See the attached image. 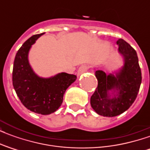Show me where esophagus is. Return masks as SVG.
Masks as SVG:
<instances>
[{"mask_svg": "<svg viewBox=\"0 0 150 150\" xmlns=\"http://www.w3.org/2000/svg\"><path fill=\"white\" fill-rule=\"evenodd\" d=\"M88 70V67L87 65H82L81 67H79V68L78 71H77V75H82L83 73H84Z\"/></svg>", "mask_w": 150, "mask_h": 150, "instance_id": "1", "label": "esophagus"}]
</instances>
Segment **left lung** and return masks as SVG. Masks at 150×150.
<instances>
[{
    "label": "left lung",
    "instance_id": "1",
    "mask_svg": "<svg viewBox=\"0 0 150 150\" xmlns=\"http://www.w3.org/2000/svg\"><path fill=\"white\" fill-rule=\"evenodd\" d=\"M118 52L124 65L113 74L96 71L98 87L91 97V106L103 116H116L128 110L135 101L142 83V71L136 50L125 40L119 39Z\"/></svg>",
    "mask_w": 150,
    "mask_h": 150
}]
</instances>
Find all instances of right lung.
<instances>
[{
  "label": "right lung",
  "mask_w": 150,
  "mask_h": 150,
  "mask_svg": "<svg viewBox=\"0 0 150 150\" xmlns=\"http://www.w3.org/2000/svg\"><path fill=\"white\" fill-rule=\"evenodd\" d=\"M42 34L44 33L30 38L18 50L13 62V85L27 109L38 114L49 115L61 106L66 90L77 77L62 72L50 78H42L33 71L28 55L32 45Z\"/></svg>",
  "instance_id": "obj_1"
}]
</instances>
